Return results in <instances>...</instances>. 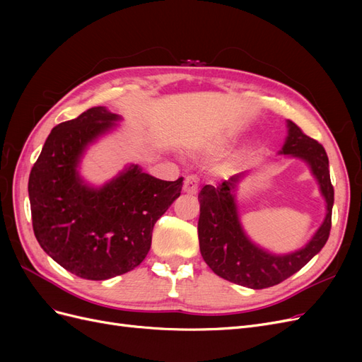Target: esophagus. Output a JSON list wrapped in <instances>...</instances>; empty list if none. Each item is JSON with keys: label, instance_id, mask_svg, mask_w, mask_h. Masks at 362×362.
Segmentation results:
<instances>
[{"label": "esophagus", "instance_id": "34e87169", "mask_svg": "<svg viewBox=\"0 0 362 362\" xmlns=\"http://www.w3.org/2000/svg\"><path fill=\"white\" fill-rule=\"evenodd\" d=\"M198 187H199L198 180H196V178L193 177V175H189V177H185V180H184V187H182V190H184L185 193L196 194V192H198Z\"/></svg>", "mask_w": 362, "mask_h": 362}]
</instances>
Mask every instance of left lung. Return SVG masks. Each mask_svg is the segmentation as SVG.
Returning a JSON list of instances; mask_svg holds the SVG:
<instances>
[{
	"label": "left lung",
	"instance_id": "obj_1",
	"mask_svg": "<svg viewBox=\"0 0 362 362\" xmlns=\"http://www.w3.org/2000/svg\"><path fill=\"white\" fill-rule=\"evenodd\" d=\"M281 154L299 157L308 163L326 199L325 222L303 249L288 255H272L246 237L233 194L243 173L234 175L217 187L204 185L198 196L201 205L198 237L204 261L217 276L247 288L273 287L294 275L319 254L331 233L334 185L325 148L288 120V137Z\"/></svg>",
	"mask_w": 362,
	"mask_h": 362
}]
</instances>
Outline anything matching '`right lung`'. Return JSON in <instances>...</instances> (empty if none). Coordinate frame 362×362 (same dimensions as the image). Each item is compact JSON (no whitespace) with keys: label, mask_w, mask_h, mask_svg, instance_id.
I'll return each mask as SVG.
<instances>
[{"label":"right lung","mask_w":362,"mask_h":362,"mask_svg":"<svg viewBox=\"0 0 362 362\" xmlns=\"http://www.w3.org/2000/svg\"><path fill=\"white\" fill-rule=\"evenodd\" d=\"M119 116L92 107L54 127L30 172L33 231L40 247L74 275L104 281L136 269L152 229L181 194L182 178L163 181L131 166L101 189L76 172L86 146Z\"/></svg>","instance_id":"add662e5"}]
</instances>
